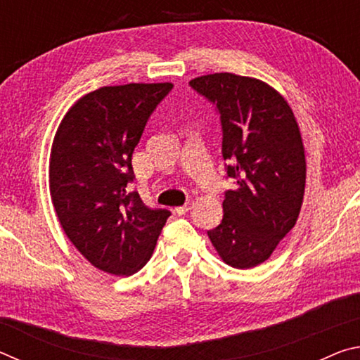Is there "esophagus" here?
I'll use <instances>...</instances> for the list:
<instances>
[{
    "label": "esophagus",
    "instance_id": "34e87169",
    "mask_svg": "<svg viewBox=\"0 0 360 360\" xmlns=\"http://www.w3.org/2000/svg\"><path fill=\"white\" fill-rule=\"evenodd\" d=\"M192 206H193L192 202H187L186 205H182V206H178V208H174V211H176V214H186V212H188V211L192 210Z\"/></svg>",
    "mask_w": 360,
    "mask_h": 360
}]
</instances>
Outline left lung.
<instances>
[{"label": "left lung", "instance_id": "8db88e82", "mask_svg": "<svg viewBox=\"0 0 360 360\" xmlns=\"http://www.w3.org/2000/svg\"><path fill=\"white\" fill-rule=\"evenodd\" d=\"M191 87L221 114L222 157L235 187L208 236L225 264L257 266L294 227L303 203L307 162L289 103L254 77L214 72Z\"/></svg>", "mask_w": 360, "mask_h": 360}]
</instances>
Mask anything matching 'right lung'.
I'll list each match as a JSON object with an SVG mask.
<instances>
[{
  "mask_svg": "<svg viewBox=\"0 0 360 360\" xmlns=\"http://www.w3.org/2000/svg\"><path fill=\"white\" fill-rule=\"evenodd\" d=\"M173 84H125L79 98L60 122L49 188L66 236L90 264L130 276L148 264L168 210H150L133 182L131 155Z\"/></svg>",
  "mask_w": 360,
  "mask_h": 360,
  "instance_id": "add662e5",
  "label": "right lung"
}]
</instances>
